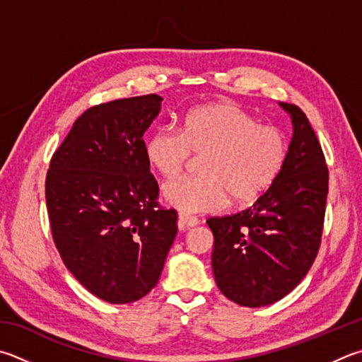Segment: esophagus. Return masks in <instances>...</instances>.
<instances>
[{"instance_id":"esophagus-1","label":"esophagus","mask_w":362,"mask_h":362,"mask_svg":"<svg viewBox=\"0 0 362 362\" xmlns=\"http://www.w3.org/2000/svg\"><path fill=\"white\" fill-rule=\"evenodd\" d=\"M196 225H199V220L196 218V216L179 214V228L180 229H188V228H193Z\"/></svg>"}]
</instances>
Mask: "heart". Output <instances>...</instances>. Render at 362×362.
Wrapping results in <instances>:
<instances>
[{
	"instance_id": "heart-1",
	"label": "heart",
	"mask_w": 362,
	"mask_h": 362,
	"mask_svg": "<svg viewBox=\"0 0 362 362\" xmlns=\"http://www.w3.org/2000/svg\"><path fill=\"white\" fill-rule=\"evenodd\" d=\"M192 152L204 153L199 175H179L161 188L163 199L183 214L214 212L235 202H252L272 185L284 169L288 146L284 133L258 124L231 103L206 104L189 110L182 131L156 129L146 144L150 164L163 175H175Z\"/></svg>"
}]
</instances>
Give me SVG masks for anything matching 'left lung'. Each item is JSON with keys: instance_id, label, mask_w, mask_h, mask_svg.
Segmentation results:
<instances>
[{"instance_id": "8db88e82", "label": "left lung", "mask_w": 362, "mask_h": 362, "mask_svg": "<svg viewBox=\"0 0 362 362\" xmlns=\"http://www.w3.org/2000/svg\"><path fill=\"white\" fill-rule=\"evenodd\" d=\"M279 106L293 123L281 173L252 207L207 220L216 286L242 307H264L291 293L317 258L323 233L329 180L323 150L298 106Z\"/></svg>"}]
</instances>
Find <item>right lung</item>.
<instances>
[{
  "mask_svg": "<svg viewBox=\"0 0 362 362\" xmlns=\"http://www.w3.org/2000/svg\"><path fill=\"white\" fill-rule=\"evenodd\" d=\"M163 98L95 106L52 156L45 202L64 266L96 298L128 304L158 284L177 234V212L156 202L142 136Z\"/></svg>",
  "mask_w": 362,
  "mask_h": 362,
  "instance_id": "right-lung-1",
  "label": "right lung"
}]
</instances>
